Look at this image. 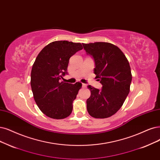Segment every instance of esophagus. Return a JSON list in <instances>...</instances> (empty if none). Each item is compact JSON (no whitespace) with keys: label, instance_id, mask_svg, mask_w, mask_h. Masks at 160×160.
Wrapping results in <instances>:
<instances>
[{"label":"esophagus","instance_id":"1","mask_svg":"<svg viewBox=\"0 0 160 160\" xmlns=\"http://www.w3.org/2000/svg\"><path fill=\"white\" fill-rule=\"evenodd\" d=\"M82 88H86V84H82Z\"/></svg>","mask_w":160,"mask_h":160}]
</instances>
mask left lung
Wrapping results in <instances>:
<instances>
[{"label": "left lung", "instance_id": "1", "mask_svg": "<svg viewBox=\"0 0 160 160\" xmlns=\"http://www.w3.org/2000/svg\"><path fill=\"white\" fill-rule=\"evenodd\" d=\"M82 45L87 54L94 59V74L103 86L102 90L88 86L91 92L86 101L88 112L96 119L109 117L120 109L129 93L132 81L129 62L113 44L96 42Z\"/></svg>", "mask_w": 160, "mask_h": 160}]
</instances>
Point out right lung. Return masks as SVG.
I'll return each instance as SVG.
<instances>
[{"instance_id": "obj_1", "label": "right lung", "mask_w": 160, "mask_h": 160, "mask_svg": "<svg viewBox=\"0 0 160 160\" xmlns=\"http://www.w3.org/2000/svg\"><path fill=\"white\" fill-rule=\"evenodd\" d=\"M82 49L80 43L56 41L45 46L36 57L30 83L35 102L46 116L62 119L72 113L82 84L66 83L61 79L67 74L70 58Z\"/></svg>"}]
</instances>
